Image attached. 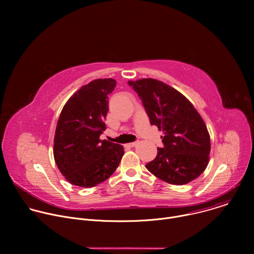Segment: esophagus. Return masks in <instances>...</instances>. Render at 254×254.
I'll return each instance as SVG.
<instances>
[{
  "label": "esophagus",
  "instance_id": "esophagus-1",
  "mask_svg": "<svg viewBox=\"0 0 254 254\" xmlns=\"http://www.w3.org/2000/svg\"><path fill=\"white\" fill-rule=\"evenodd\" d=\"M137 144V141H133V142H129V143H127V146L128 147H135Z\"/></svg>",
  "mask_w": 254,
  "mask_h": 254
}]
</instances>
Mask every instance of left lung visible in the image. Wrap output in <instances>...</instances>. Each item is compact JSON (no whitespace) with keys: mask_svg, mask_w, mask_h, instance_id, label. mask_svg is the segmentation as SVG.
I'll return each instance as SVG.
<instances>
[{"mask_svg":"<svg viewBox=\"0 0 254 254\" xmlns=\"http://www.w3.org/2000/svg\"><path fill=\"white\" fill-rule=\"evenodd\" d=\"M139 96L152 126L163 130V148L146 168L164 182L184 185L198 178L209 163L207 127L193 104L170 85L153 78L128 81Z\"/></svg>","mask_w":254,"mask_h":254,"instance_id":"obj_1","label":"left lung"}]
</instances>
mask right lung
Segmentation results:
<instances>
[{
	"label": "right lung",
	"instance_id": "right-lung-1",
	"mask_svg": "<svg viewBox=\"0 0 254 254\" xmlns=\"http://www.w3.org/2000/svg\"><path fill=\"white\" fill-rule=\"evenodd\" d=\"M113 78L95 79L83 85L62 108L55 135V163L72 185L91 188L110 178L124 156V147L100 139L105 130L108 95L115 90Z\"/></svg>",
	"mask_w": 254,
	"mask_h": 254
}]
</instances>
